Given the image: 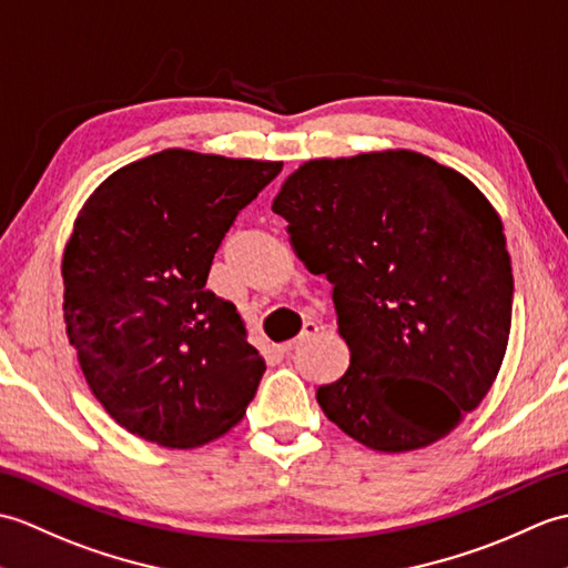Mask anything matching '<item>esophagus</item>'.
Here are the masks:
<instances>
[{"mask_svg":"<svg viewBox=\"0 0 568 568\" xmlns=\"http://www.w3.org/2000/svg\"><path fill=\"white\" fill-rule=\"evenodd\" d=\"M318 331H321V327H318V323H313V321H308L306 325H304V331H301V335L298 337H294V339H288V343H284L280 349L284 352V355H288V352H294V349H298L301 345H304V343H308V339H313V337H316L318 335Z\"/></svg>","mask_w":568,"mask_h":568,"instance_id":"esophagus-1","label":"esophagus"}]
</instances>
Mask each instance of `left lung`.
Returning <instances> with one entry per match:
<instances>
[{"label":"left lung","mask_w":568,"mask_h":568,"mask_svg":"<svg viewBox=\"0 0 568 568\" xmlns=\"http://www.w3.org/2000/svg\"><path fill=\"white\" fill-rule=\"evenodd\" d=\"M274 213L333 284L349 367L316 390L327 420L379 452L455 430L506 355L513 272L503 223L464 174L413 150L311 160Z\"/></svg>","instance_id":"8db88e82"}]
</instances>
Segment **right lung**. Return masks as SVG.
I'll return each instance as SVG.
<instances>
[{
    "label": "right lung",
    "mask_w": 568,
    "mask_h": 568,
    "mask_svg": "<svg viewBox=\"0 0 568 568\" xmlns=\"http://www.w3.org/2000/svg\"><path fill=\"white\" fill-rule=\"evenodd\" d=\"M282 162L162 150L87 199L62 255L68 339L99 403L172 449L243 418L264 374L235 304L206 288L211 262Z\"/></svg>",
    "instance_id": "right-lung-1"
}]
</instances>
